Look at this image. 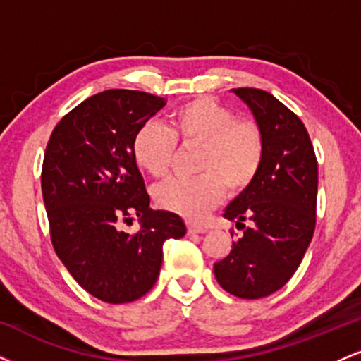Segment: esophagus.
Segmentation results:
<instances>
[{"mask_svg":"<svg viewBox=\"0 0 361 361\" xmlns=\"http://www.w3.org/2000/svg\"><path fill=\"white\" fill-rule=\"evenodd\" d=\"M188 233L190 234H204V233H207V227L197 226V224H188Z\"/></svg>","mask_w":361,"mask_h":361,"instance_id":"1","label":"esophagus"}]
</instances>
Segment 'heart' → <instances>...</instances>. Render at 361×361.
I'll use <instances>...</instances> for the list:
<instances>
[{
	"label": "heart",
	"instance_id": "heart-1",
	"mask_svg": "<svg viewBox=\"0 0 361 361\" xmlns=\"http://www.w3.org/2000/svg\"><path fill=\"white\" fill-rule=\"evenodd\" d=\"M175 142L200 146L195 178H168L152 190L161 209L198 221L221 202L224 190L238 195L258 176L264 157V137L251 120L235 118L221 103L200 97L169 117L168 127L147 122L132 139V157L144 173L163 176L169 169Z\"/></svg>",
	"mask_w": 361,
	"mask_h": 361
}]
</instances>
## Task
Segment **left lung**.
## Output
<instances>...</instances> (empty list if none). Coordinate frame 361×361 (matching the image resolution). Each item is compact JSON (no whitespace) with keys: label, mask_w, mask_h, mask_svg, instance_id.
Segmentation results:
<instances>
[{"label":"left lung","mask_w":361,"mask_h":361,"mask_svg":"<svg viewBox=\"0 0 361 361\" xmlns=\"http://www.w3.org/2000/svg\"><path fill=\"white\" fill-rule=\"evenodd\" d=\"M233 93L263 132L264 157L255 181L224 210V217L244 231L214 273L226 292L252 300L283 287L307 251L316 229L317 161L302 120L271 93Z\"/></svg>","instance_id":"8db88e82"}]
</instances>
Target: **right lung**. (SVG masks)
Here are the masks:
<instances>
[{
  "label": "right lung",
  "mask_w": 361,
  "mask_h": 361,
  "mask_svg": "<svg viewBox=\"0 0 361 361\" xmlns=\"http://www.w3.org/2000/svg\"><path fill=\"white\" fill-rule=\"evenodd\" d=\"M166 105L132 90H106L54 128L42 164V197L56 255L86 292L109 304L146 295L159 275L163 244L186 234L183 219L152 210L132 139ZM141 219L137 235L120 220Z\"/></svg>",
  "instance_id": "add662e5"
}]
</instances>
